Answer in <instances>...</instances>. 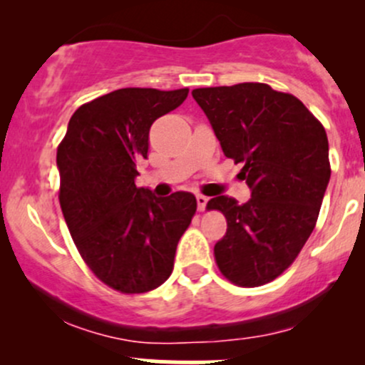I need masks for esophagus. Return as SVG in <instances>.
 <instances>
[{"label": "esophagus", "mask_w": 365, "mask_h": 365, "mask_svg": "<svg viewBox=\"0 0 365 365\" xmlns=\"http://www.w3.org/2000/svg\"><path fill=\"white\" fill-rule=\"evenodd\" d=\"M197 207H199V211H204V209H206V206H207V197L206 195H202V194H197Z\"/></svg>", "instance_id": "1"}]
</instances>
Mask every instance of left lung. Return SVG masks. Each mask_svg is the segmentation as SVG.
Returning a JSON list of instances; mask_svg holds the SVG:
<instances>
[{
    "mask_svg": "<svg viewBox=\"0 0 365 365\" xmlns=\"http://www.w3.org/2000/svg\"><path fill=\"white\" fill-rule=\"evenodd\" d=\"M226 158L244 163L250 199L216 195L207 209L226 217L215 245L220 271L238 287L273 282L295 261L311 237L329 183L326 130L302 101L245 82L194 89Z\"/></svg>",
    "mask_w": 365,
    "mask_h": 365,
    "instance_id": "obj_1",
    "label": "left lung"
}]
</instances>
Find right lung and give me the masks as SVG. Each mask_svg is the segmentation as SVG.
I'll use <instances>...</instances> for the list:
<instances>
[{
    "label": "right lung",
    "instance_id": "1",
    "mask_svg": "<svg viewBox=\"0 0 365 365\" xmlns=\"http://www.w3.org/2000/svg\"><path fill=\"white\" fill-rule=\"evenodd\" d=\"M188 89L113 91L82 104L56 153L60 206L91 271L121 293L158 288L173 271L180 237L195 215L190 192L156 197L137 187L149 130Z\"/></svg>",
    "mask_w": 365,
    "mask_h": 365
}]
</instances>
